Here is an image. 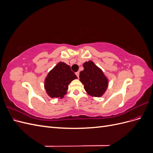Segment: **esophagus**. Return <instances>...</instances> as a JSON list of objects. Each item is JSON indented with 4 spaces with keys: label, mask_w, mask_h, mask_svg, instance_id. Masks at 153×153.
I'll list each match as a JSON object with an SVG mask.
<instances>
[{
    "label": "esophagus",
    "mask_w": 153,
    "mask_h": 153,
    "mask_svg": "<svg viewBox=\"0 0 153 153\" xmlns=\"http://www.w3.org/2000/svg\"><path fill=\"white\" fill-rule=\"evenodd\" d=\"M75 74H76V75L77 76V77H78V78L79 77V74H80V73H79V72H78H78H76V73H75Z\"/></svg>",
    "instance_id": "1"
}]
</instances>
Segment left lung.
<instances>
[{"label":"left lung","mask_w":153,"mask_h":153,"mask_svg":"<svg viewBox=\"0 0 153 153\" xmlns=\"http://www.w3.org/2000/svg\"><path fill=\"white\" fill-rule=\"evenodd\" d=\"M84 70L80 73V81L84 85L87 94L93 97L103 95L108 85V78L103 71L91 61L83 64Z\"/></svg>","instance_id":"1"}]
</instances>
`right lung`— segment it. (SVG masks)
I'll return each mask as SVG.
<instances>
[{
  "mask_svg": "<svg viewBox=\"0 0 153 153\" xmlns=\"http://www.w3.org/2000/svg\"><path fill=\"white\" fill-rule=\"evenodd\" d=\"M77 76L69 66L60 62L51 70L45 80V89L50 98H62L67 93L68 85Z\"/></svg>",
  "mask_w": 153,
  "mask_h": 153,
  "instance_id": "obj_1",
  "label": "right lung"
}]
</instances>
